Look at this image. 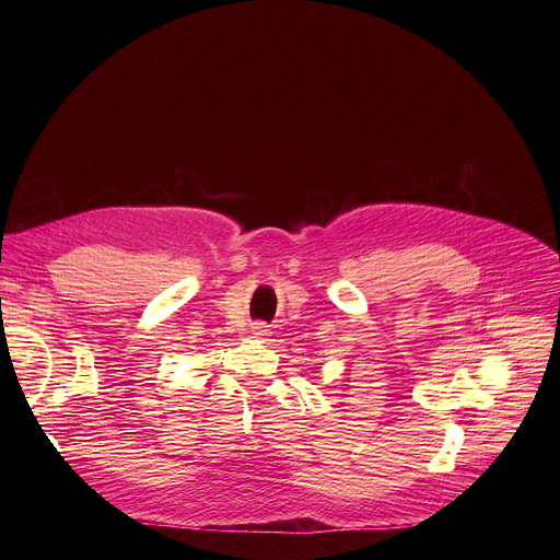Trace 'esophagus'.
<instances>
[{
  "mask_svg": "<svg viewBox=\"0 0 560 560\" xmlns=\"http://www.w3.org/2000/svg\"><path fill=\"white\" fill-rule=\"evenodd\" d=\"M253 332H255L257 337H268V328H266V326H261V324H259V326H255V330H253Z\"/></svg>",
  "mask_w": 560,
  "mask_h": 560,
  "instance_id": "esophagus-1",
  "label": "esophagus"
}]
</instances>
